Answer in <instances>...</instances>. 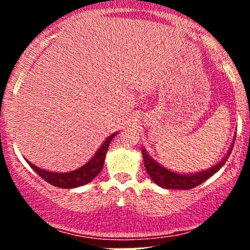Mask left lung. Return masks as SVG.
Returning <instances> with one entry per match:
<instances>
[{
	"label": "left lung",
	"instance_id": "1",
	"mask_svg": "<svg viewBox=\"0 0 250 250\" xmlns=\"http://www.w3.org/2000/svg\"><path fill=\"white\" fill-rule=\"evenodd\" d=\"M233 147L234 141L231 142L230 148H229L226 156L211 168L190 174L176 173V171H173L170 170V169L166 168L165 166L161 165V163H159L156 160H154L145 148H142V156L143 161H145L146 170H147L150 179L153 180L157 186H160V187L165 189H181V190H187V189H191L196 187V186L201 185V183L205 182V181L209 179V177L213 176L215 173H217V171L225 166L229 155H230L231 150H233Z\"/></svg>",
	"mask_w": 250,
	"mask_h": 250
}]
</instances>
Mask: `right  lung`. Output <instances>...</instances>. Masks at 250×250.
I'll list each match as a JSON object with an SVG mask.
<instances>
[{
  "label": "right lung",
  "instance_id": "right-lung-1",
  "mask_svg": "<svg viewBox=\"0 0 250 250\" xmlns=\"http://www.w3.org/2000/svg\"><path fill=\"white\" fill-rule=\"evenodd\" d=\"M116 133H113L110 136H108L104 140V142L100 146V148L97 149V151L91 157L89 161L83 165L82 167L75 169L73 171H67V173H55V171H49L42 169L37 166L33 165V163L25 160L28 162V165L35 170L43 180L47 181L50 185L55 186V187L64 188V189H71L76 187H81V186L87 185V183L93 181L95 177L101 173L103 165H104L105 160V154L108 151V147L110 145L111 140L116 136Z\"/></svg>",
  "mask_w": 250,
  "mask_h": 250
}]
</instances>
